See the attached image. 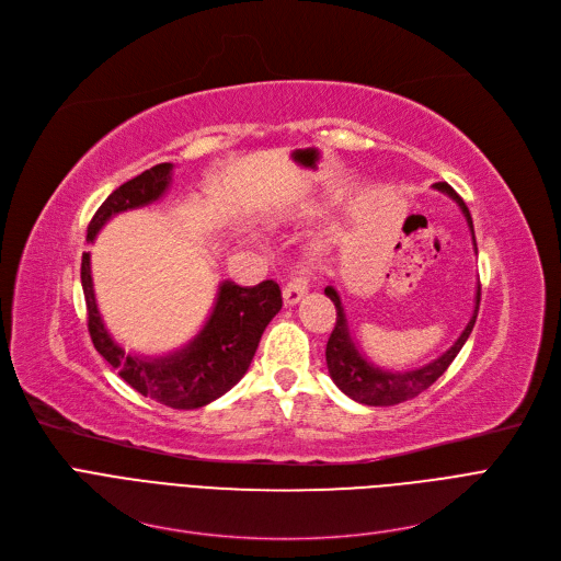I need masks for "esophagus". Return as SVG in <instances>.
Returning a JSON list of instances; mask_svg holds the SVG:
<instances>
[{"label":"esophagus","mask_w":561,"mask_h":561,"mask_svg":"<svg viewBox=\"0 0 561 561\" xmlns=\"http://www.w3.org/2000/svg\"><path fill=\"white\" fill-rule=\"evenodd\" d=\"M309 282H311V268L307 263H300L298 268L290 273V279L284 286V302L286 305H298L305 293L309 290Z\"/></svg>","instance_id":"1"}]
</instances>
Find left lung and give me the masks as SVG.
<instances>
[{
	"instance_id": "obj_1",
	"label": "left lung",
	"mask_w": 561,
	"mask_h": 561,
	"mask_svg": "<svg viewBox=\"0 0 561 561\" xmlns=\"http://www.w3.org/2000/svg\"><path fill=\"white\" fill-rule=\"evenodd\" d=\"M438 191L448 193L459 206L461 211L470 225V231H473V218H470V211L466 202L455 193V188L446 182H438L434 184ZM473 243H476V231H473ZM478 250V243H476ZM325 296L334 302L336 307V322H334V330L330 334L328 341V350H325V357H328V368L332 379L336 381V387L350 396L352 400L370 404V407H391L404 400H411L421 396L423 391H427L434 381L448 370V366L453 364V359L459 355V350L463 347L466 339L473 332L476 325V318H478V309H480V288H478V305H476V313L470 318V322L466 325L463 334L459 336V341L446 352L444 357L432 362L425 368L419 370H409V373H385L375 366H370L362 355L357 345L352 343L350 334H347V325H345V313L341 307V300L336 296V290L332 286L325 288Z\"/></svg>"
}]
</instances>
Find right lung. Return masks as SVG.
Segmentation results:
<instances>
[{
	"label": "right lung",
	"mask_w": 561,
	"mask_h": 561,
	"mask_svg": "<svg viewBox=\"0 0 561 561\" xmlns=\"http://www.w3.org/2000/svg\"><path fill=\"white\" fill-rule=\"evenodd\" d=\"M170 163H159L115 188L88 222V241L95 239V233L111 216L161 197L170 184ZM81 286L88 311V334L95 350L134 391L172 409H197L227 393L250 368L265 325L282 309V288L273 279L252 288L225 282L216 309L197 339L176 355L147 362L127 355L104 330L95 305L88 252L81 256Z\"/></svg>",
	"instance_id": "1"
}]
</instances>
